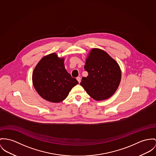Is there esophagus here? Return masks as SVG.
Wrapping results in <instances>:
<instances>
[{"mask_svg": "<svg viewBox=\"0 0 156 156\" xmlns=\"http://www.w3.org/2000/svg\"><path fill=\"white\" fill-rule=\"evenodd\" d=\"M76 80H77V81H78V83H81V78H80V76L77 77V78H76Z\"/></svg>", "mask_w": 156, "mask_h": 156, "instance_id": "34e87169", "label": "esophagus"}]
</instances>
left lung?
I'll list each match as a JSON object with an SVG mask.
<instances>
[{
  "mask_svg": "<svg viewBox=\"0 0 156 156\" xmlns=\"http://www.w3.org/2000/svg\"><path fill=\"white\" fill-rule=\"evenodd\" d=\"M84 69L88 72L81 85L96 100H103L112 96L119 87L121 71L118 63L108 53L93 48L87 58Z\"/></svg>",
  "mask_w": 156,
  "mask_h": 156,
  "instance_id": "1",
  "label": "left lung"
}]
</instances>
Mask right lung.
I'll list each match as a JSON object with an SVG mask.
<instances>
[{
    "instance_id": "obj_1",
    "label": "right lung",
    "mask_w": 156,
    "mask_h": 156,
    "mask_svg": "<svg viewBox=\"0 0 156 156\" xmlns=\"http://www.w3.org/2000/svg\"><path fill=\"white\" fill-rule=\"evenodd\" d=\"M63 62V58H59L56 53H51L43 58L34 70V87L39 95L48 101H62L72 87L78 84L66 71Z\"/></svg>"
}]
</instances>
